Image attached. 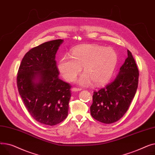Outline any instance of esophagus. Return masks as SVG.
Segmentation results:
<instances>
[{"instance_id": "esophagus-1", "label": "esophagus", "mask_w": 155, "mask_h": 155, "mask_svg": "<svg viewBox=\"0 0 155 155\" xmlns=\"http://www.w3.org/2000/svg\"><path fill=\"white\" fill-rule=\"evenodd\" d=\"M82 90V88H76V87H73L71 88V91L72 92H77V91H80Z\"/></svg>"}]
</instances>
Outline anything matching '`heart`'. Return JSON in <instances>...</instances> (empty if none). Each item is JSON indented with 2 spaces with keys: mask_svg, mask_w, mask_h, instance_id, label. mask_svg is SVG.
I'll use <instances>...</instances> for the list:
<instances>
[{
  "mask_svg": "<svg viewBox=\"0 0 155 155\" xmlns=\"http://www.w3.org/2000/svg\"><path fill=\"white\" fill-rule=\"evenodd\" d=\"M117 61V54L112 48L83 45L73 49L71 55H64L59 61L58 69L65 79L73 81L84 67L85 72L78 78V84L88 86L94 82L101 85L111 78Z\"/></svg>",
  "mask_w": 155,
  "mask_h": 155,
  "instance_id": "obj_1",
  "label": "heart"
}]
</instances>
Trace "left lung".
<instances>
[{"instance_id": "obj_1", "label": "left lung", "mask_w": 155, "mask_h": 155, "mask_svg": "<svg viewBox=\"0 0 155 155\" xmlns=\"http://www.w3.org/2000/svg\"><path fill=\"white\" fill-rule=\"evenodd\" d=\"M139 70L131 51L120 68L118 75L99 91H94L91 106L92 116L105 124L119 120L129 109L136 94Z\"/></svg>"}]
</instances>
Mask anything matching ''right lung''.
<instances>
[{
	"label": "right lung",
	"mask_w": 155,
	"mask_h": 155,
	"mask_svg": "<svg viewBox=\"0 0 155 155\" xmlns=\"http://www.w3.org/2000/svg\"><path fill=\"white\" fill-rule=\"evenodd\" d=\"M62 39L36 46L26 53L19 66L17 85L26 109L36 120L49 126L68 116L71 85L59 78L55 60Z\"/></svg>",
	"instance_id": "1"
}]
</instances>
